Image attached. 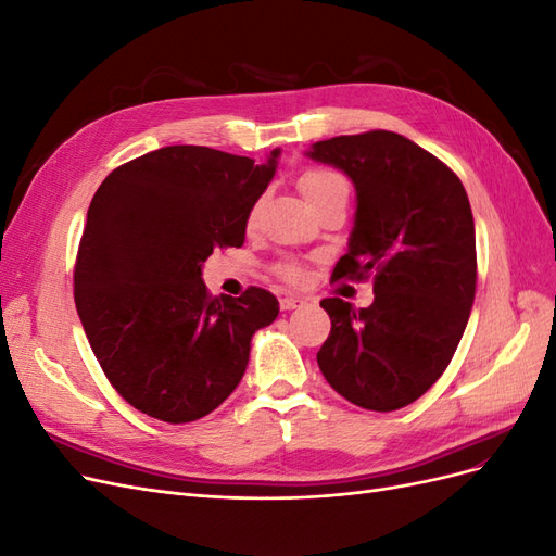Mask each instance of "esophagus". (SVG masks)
<instances>
[{
  "label": "esophagus",
  "instance_id": "34e87169",
  "mask_svg": "<svg viewBox=\"0 0 556 556\" xmlns=\"http://www.w3.org/2000/svg\"><path fill=\"white\" fill-rule=\"evenodd\" d=\"M306 301L301 299V296H294V294H282L280 296V308L282 311H294V308H299V306H304Z\"/></svg>",
  "mask_w": 556,
  "mask_h": 556
}]
</instances>
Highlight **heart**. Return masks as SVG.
<instances>
[{"instance_id":"1","label":"heart","mask_w":556,"mask_h":556,"mask_svg":"<svg viewBox=\"0 0 556 556\" xmlns=\"http://www.w3.org/2000/svg\"><path fill=\"white\" fill-rule=\"evenodd\" d=\"M299 188H301V192H304L308 206L315 204V201H319V199L331 197V194L348 197V182L339 174L327 172V169H313V172L304 174V178H301V182H299ZM255 213H257V208H252L250 217H255ZM278 276L288 282H301L304 280V268L294 262H282V264H278Z\"/></svg>"}]
</instances>
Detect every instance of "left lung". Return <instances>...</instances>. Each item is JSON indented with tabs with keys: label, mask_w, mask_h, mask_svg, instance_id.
I'll return each instance as SVG.
<instances>
[{
	"label": "left lung",
	"mask_w": 556,
	"mask_h": 556,
	"mask_svg": "<svg viewBox=\"0 0 556 556\" xmlns=\"http://www.w3.org/2000/svg\"><path fill=\"white\" fill-rule=\"evenodd\" d=\"M308 157L341 169L357 190L355 227L331 280L374 274V304L331 296L319 371L350 403L390 413L443 376L476 299V225L462 180L394 131L317 141Z\"/></svg>",
	"instance_id": "8db88e82"
}]
</instances>
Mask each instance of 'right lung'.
<instances>
[{
  "mask_svg": "<svg viewBox=\"0 0 556 556\" xmlns=\"http://www.w3.org/2000/svg\"><path fill=\"white\" fill-rule=\"evenodd\" d=\"M278 155L255 164L206 146H166L99 185L74 299L99 366L129 406L182 425L237 390L252 336L278 317V299L262 288L211 296L201 266L217 248L243 245Z\"/></svg>",
  "mask_w": 556,
  "mask_h": 556,
  "instance_id": "obj_1",
  "label": "right lung"
}]
</instances>
